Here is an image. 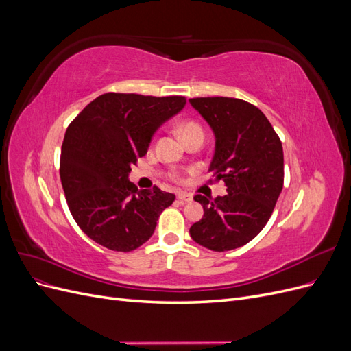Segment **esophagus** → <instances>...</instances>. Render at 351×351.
<instances>
[{
	"mask_svg": "<svg viewBox=\"0 0 351 351\" xmlns=\"http://www.w3.org/2000/svg\"><path fill=\"white\" fill-rule=\"evenodd\" d=\"M177 197L182 200V202H192V195L190 193H186V192H178V195H177Z\"/></svg>",
	"mask_w": 351,
	"mask_h": 351,
	"instance_id": "34e87169",
	"label": "esophagus"
}]
</instances>
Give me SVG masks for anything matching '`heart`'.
Returning a JSON list of instances; mask_svg holds the SVG:
<instances>
[{"instance_id":"1","label":"heart","mask_w":351,"mask_h":351,"mask_svg":"<svg viewBox=\"0 0 351 351\" xmlns=\"http://www.w3.org/2000/svg\"><path fill=\"white\" fill-rule=\"evenodd\" d=\"M178 132H180V134H182L183 141H186L187 137L193 136L196 133H204V129H202V125L199 123H196L193 120H187V121L180 124ZM171 178L176 180V182H182V176H180V173H177V171L171 173Z\"/></svg>"}]
</instances>
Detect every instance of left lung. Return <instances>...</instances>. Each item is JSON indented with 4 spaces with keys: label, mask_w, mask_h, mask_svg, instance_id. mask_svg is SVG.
I'll list each match as a JSON object with an SVG mask.
<instances>
[{
    "label": "left lung",
    "mask_w": 351,
    "mask_h": 351,
    "mask_svg": "<svg viewBox=\"0 0 351 351\" xmlns=\"http://www.w3.org/2000/svg\"><path fill=\"white\" fill-rule=\"evenodd\" d=\"M190 104L215 133V154L209 173L226 183L227 193L196 195L204 217L190 236L209 250L244 246L267 226L284 184V154L278 134L265 114L237 98H192Z\"/></svg>",
    "instance_id": "1"
}]
</instances>
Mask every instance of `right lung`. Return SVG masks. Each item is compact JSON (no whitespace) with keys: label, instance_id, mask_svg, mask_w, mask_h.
I'll list each match as a JSON object with an SVG mask.
<instances>
[{"label":"right lung","instance_id":"right-lung-1","mask_svg":"<svg viewBox=\"0 0 351 351\" xmlns=\"http://www.w3.org/2000/svg\"><path fill=\"white\" fill-rule=\"evenodd\" d=\"M186 105L184 97L104 93L67 127L60 177L80 230L114 252H133L154 234L176 195L158 186L137 190L132 167L146 155L156 129Z\"/></svg>","mask_w":351,"mask_h":351}]
</instances>
